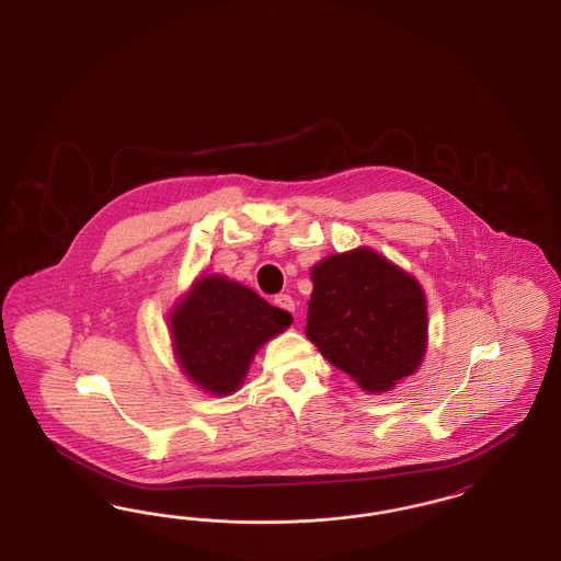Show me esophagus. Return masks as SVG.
I'll use <instances>...</instances> for the list:
<instances>
[{
	"mask_svg": "<svg viewBox=\"0 0 561 561\" xmlns=\"http://www.w3.org/2000/svg\"><path fill=\"white\" fill-rule=\"evenodd\" d=\"M273 305L275 307H279V309H284V311H294V300L290 294H277L275 298H273Z\"/></svg>",
	"mask_w": 561,
	"mask_h": 561,
	"instance_id": "obj_1",
	"label": "esophagus"
}]
</instances>
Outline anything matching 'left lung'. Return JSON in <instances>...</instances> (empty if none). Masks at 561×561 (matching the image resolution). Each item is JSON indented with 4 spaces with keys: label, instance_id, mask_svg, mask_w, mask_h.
<instances>
[{
    "label": "left lung",
    "instance_id": "left-lung-1",
    "mask_svg": "<svg viewBox=\"0 0 561 561\" xmlns=\"http://www.w3.org/2000/svg\"><path fill=\"white\" fill-rule=\"evenodd\" d=\"M307 339L364 391L410 376L427 347V302L414 277L368 248L311 268Z\"/></svg>",
    "mask_w": 561,
    "mask_h": 561
}]
</instances>
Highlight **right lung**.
I'll list each match as a JSON object with an SVG mask.
<instances>
[{
  "label": "right lung",
  "instance_id": "right-lung-1",
  "mask_svg": "<svg viewBox=\"0 0 561 561\" xmlns=\"http://www.w3.org/2000/svg\"><path fill=\"white\" fill-rule=\"evenodd\" d=\"M290 323L288 311L220 275L197 279L170 320L183 370L214 396L233 393L256 348Z\"/></svg>",
  "mask_w": 561,
  "mask_h": 561
}]
</instances>
